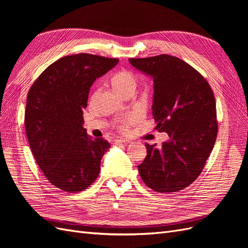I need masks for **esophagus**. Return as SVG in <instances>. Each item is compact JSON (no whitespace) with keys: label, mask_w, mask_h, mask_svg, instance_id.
I'll use <instances>...</instances> for the list:
<instances>
[{"label":"esophagus","mask_w":248,"mask_h":248,"mask_svg":"<svg viewBox=\"0 0 248 248\" xmlns=\"http://www.w3.org/2000/svg\"><path fill=\"white\" fill-rule=\"evenodd\" d=\"M123 142H125V140H123V139H114V140H112V144H114V145L123 144Z\"/></svg>","instance_id":"1"}]
</instances>
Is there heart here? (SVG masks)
I'll use <instances>...</instances> for the list:
<instances>
[{
	"label": "heart",
	"instance_id": "1",
	"mask_svg": "<svg viewBox=\"0 0 248 248\" xmlns=\"http://www.w3.org/2000/svg\"><path fill=\"white\" fill-rule=\"evenodd\" d=\"M111 85L117 92L123 96L133 95L138 88V78L132 71L123 69L118 71L111 78ZM133 122V117H127L119 120L115 124L116 129L119 131H126L129 125Z\"/></svg>",
	"mask_w": 248,
	"mask_h": 248
}]
</instances>
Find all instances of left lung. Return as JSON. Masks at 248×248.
Listing matches in <instances>:
<instances>
[{
  "mask_svg": "<svg viewBox=\"0 0 248 248\" xmlns=\"http://www.w3.org/2000/svg\"><path fill=\"white\" fill-rule=\"evenodd\" d=\"M129 62L153 78L156 129L170 137L161 147L146 144L140 175L154 191L182 190L200 176L215 144L218 123L212 89L199 71L174 56L132 58Z\"/></svg>",
  "mask_w": 248,
  "mask_h": 248,
  "instance_id": "left-lung-1",
  "label": "left lung"
}]
</instances>
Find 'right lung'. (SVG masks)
Listing matches in <instances>:
<instances>
[{
	"label": "right lung",
	"instance_id": "right-lung-1",
	"mask_svg": "<svg viewBox=\"0 0 248 248\" xmlns=\"http://www.w3.org/2000/svg\"><path fill=\"white\" fill-rule=\"evenodd\" d=\"M119 59L91 54L57 60L33 82L27 96L25 127L30 148L43 175L57 188L78 192L100 171L110 144L84 128L90 87Z\"/></svg>",
	"mask_w": 248,
	"mask_h": 248
}]
</instances>
